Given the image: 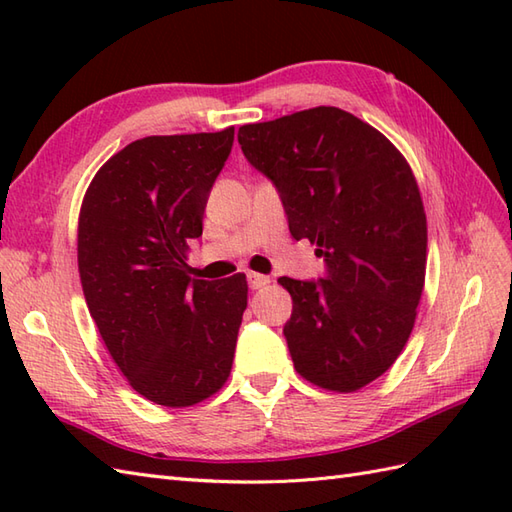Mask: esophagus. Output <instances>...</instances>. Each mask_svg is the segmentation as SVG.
<instances>
[{
    "mask_svg": "<svg viewBox=\"0 0 512 512\" xmlns=\"http://www.w3.org/2000/svg\"><path fill=\"white\" fill-rule=\"evenodd\" d=\"M246 279H248V286L253 290H259V288H264L268 284V277L259 275V273H248Z\"/></svg>",
    "mask_w": 512,
    "mask_h": 512,
    "instance_id": "obj_1",
    "label": "esophagus"
}]
</instances>
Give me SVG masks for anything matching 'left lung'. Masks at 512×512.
<instances>
[{
	"instance_id": "obj_1",
	"label": "left lung",
	"mask_w": 512,
	"mask_h": 512,
	"mask_svg": "<svg viewBox=\"0 0 512 512\" xmlns=\"http://www.w3.org/2000/svg\"><path fill=\"white\" fill-rule=\"evenodd\" d=\"M237 140L325 264L319 279H279L295 369L330 391L369 385L400 356L424 286L427 217L407 160L339 107L244 125Z\"/></svg>"
}]
</instances>
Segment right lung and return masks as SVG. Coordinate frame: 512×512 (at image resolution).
<instances>
[{
    "instance_id": "obj_1",
    "label": "right lung",
    "mask_w": 512,
    "mask_h": 512,
    "mask_svg": "<svg viewBox=\"0 0 512 512\" xmlns=\"http://www.w3.org/2000/svg\"><path fill=\"white\" fill-rule=\"evenodd\" d=\"M233 140L235 127L134 140L83 198L85 301L129 385L162 407L195 405L231 374L246 275L191 279L184 259Z\"/></svg>"
}]
</instances>
